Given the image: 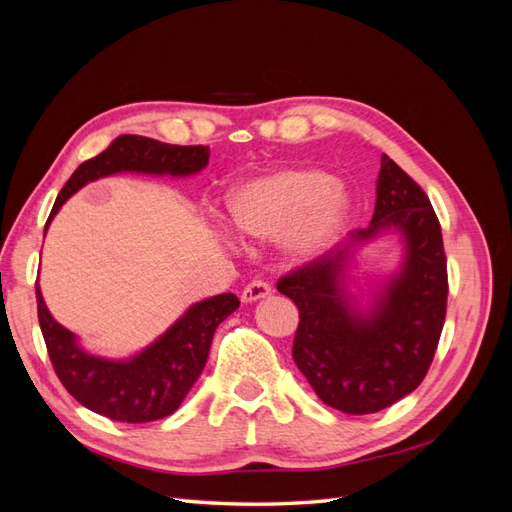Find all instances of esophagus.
<instances>
[{
    "label": "esophagus",
    "instance_id": "34e87169",
    "mask_svg": "<svg viewBox=\"0 0 512 512\" xmlns=\"http://www.w3.org/2000/svg\"><path fill=\"white\" fill-rule=\"evenodd\" d=\"M269 294H271V286H269L267 282L254 280V282H250V284H247V286L243 288L241 301H243V303H254V301H258V299L269 297Z\"/></svg>",
    "mask_w": 512,
    "mask_h": 512
}]
</instances>
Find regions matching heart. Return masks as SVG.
I'll list each match as a JSON object with an SVG mask.
<instances>
[{
  "instance_id": "obj_1",
  "label": "heart",
  "mask_w": 512,
  "mask_h": 512,
  "mask_svg": "<svg viewBox=\"0 0 512 512\" xmlns=\"http://www.w3.org/2000/svg\"><path fill=\"white\" fill-rule=\"evenodd\" d=\"M230 222L250 239L282 237L284 250L312 260L342 235L350 218L344 185L314 168H277L237 185L228 198Z\"/></svg>"
}]
</instances>
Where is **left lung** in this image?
Wrapping results in <instances>:
<instances>
[{
  "instance_id": "8db88e82",
  "label": "left lung",
  "mask_w": 512,
  "mask_h": 512,
  "mask_svg": "<svg viewBox=\"0 0 512 512\" xmlns=\"http://www.w3.org/2000/svg\"><path fill=\"white\" fill-rule=\"evenodd\" d=\"M386 229L402 232L407 256L361 310L345 282L351 254ZM277 290L299 307L292 359L324 404L371 414L412 393L436 354L448 297L442 230L421 185L382 156L369 226L280 277Z\"/></svg>"
}]
</instances>
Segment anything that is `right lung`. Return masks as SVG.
I'll return each instance as SVG.
<instances>
[{
	"label": "right lung",
	"mask_w": 512,
	"mask_h": 512,
	"mask_svg": "<svg viewBox=\"0 0 512 512\" xmlns=\"http://www.w3.org/2000/svg\"><path fill=\"white\" fill-rule=\"evenodd\" d=\"M207 162L209 147L205 145L183 147L136 134L117 136L100 156L74 170L44 230L59 207L89 181L115 173L188 177L203 170ZM36 301L42 337L61 384L91 412L121 423H149L173 414L203 371L218 324L239 307L237 294L232 292L194 303L143 352L126 361H111L83 350L76 335L61 327L46 307L38 284Z\"/></svg>",
	"instance_id": "right-lung-1"
}]
</instances>
